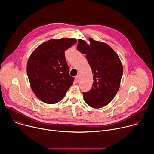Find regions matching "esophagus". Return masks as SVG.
I'll return each mask as SVG.
<instances>
[{"instance_id": "34e87169", "label": "esophagus", "mask_w": 154, "mask_h": 154, "mask_svg": "<svg viewBox=\"0 0 154 154\" xmlns=\"http://www.w3.org/2000/svg\"><path fill=\"white\" fill-rule=\"evenodd\" d=\"M75 80H76L77 82H78L79 81V75L75 77Z\"/></svg>"}]
</instances>
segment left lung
<instances>
[{
	"instance_id": "8db88e82",
	"label": "left lung",
	"mask_w": 154,
	"mask_h": 154,
	"mask_svg": "<svg viewBox=\"0 0 154 154\" xmlns=\"http://www.w3.org/2000/svg\"><path fill=\"white\" fill-rule=\"evenodd\" d=\"M90 44L79 39L77 50L86 55L92 69L93 83L90 91L83 93L85 102L94 108L108 105L118 93L123 74L122 63L107 44L89 38Z\"/></svg>"
}]
</instances>
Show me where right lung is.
<instances>
[{
  "instance_id": "right-lung-1",
  "label": "right lung",
  "mask_w": 154,
  "mask_h": 154,
  "mask_svg": "<svg viewBox=\"0 0 154 154\" xmlns=\"http://www.w3.org/2000/svg\"><path fill=\"white\" fill-rule=\"evenodd\" d=\"M77 42L74 38L51 39L36 48L30 56L27 73L36 96L48 104L60 102L72 86L64 51Z\"/></svg>"
}]
</instances>
